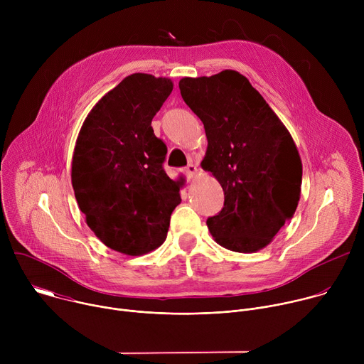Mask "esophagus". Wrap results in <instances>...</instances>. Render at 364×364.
I'll return each mask as SVG.
<instances>
[{"mask_svg":"<svg viewBox=\"0 0 364 364\" xmlns=\"http://www.w3.org/2000/svg\"><path fill=\"white\" fill-rule=\"evenodd\" d=\"M184 174L187 176V178H194L197 176V166L196 164H188L186 168H184Z\"/></svg>","mask_w":364,"mask_h":364,"instance_id":"34e87169","label":"esophagus"}]
</instances>
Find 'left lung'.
<instances>
[{
    "instance_id": "left-lung-1",
    "label": "left lung",
    "mask_w": 364,
    "mask_h": 364,
    "mask_svg": "<svg viewBox=\"0 0 364 364\" xmlns=\"http://www.w3.org/2000/svg\"><path fill=\"white\" fill-rule=\"evenodd\" d=\"M178 86L204 125L201 168L225 193L222 212L207 219V228L229 250L264 249L294 216L301 196L302 163L289 131L236 70L183 77Z\"/></svg>"
}]
</instances>
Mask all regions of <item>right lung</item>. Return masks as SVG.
I'll return each instance as SVG.
<instances>
[{
  "label": "right lung",
  "instance_id": "right-lung-1",
  "mask_svg": "<svg viewBox=\"0 0 364 364\" xmlns=\"http://www.w3.org/2000/svg\"><path fill=\"white\" fill-rule=\"evenodd\" d=\"M173 86L168 77L127 76L97 100L76 139L72 186L79 209L102 243L129 256L164 243L181 201V178L166 174L167 146L151 127Z\"/></svg>",
  "mask_w": 364,
  "mask_h": 364
}]
</instances>
